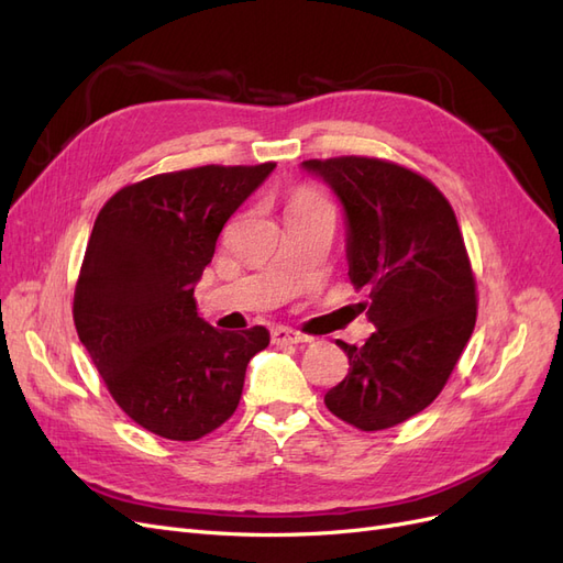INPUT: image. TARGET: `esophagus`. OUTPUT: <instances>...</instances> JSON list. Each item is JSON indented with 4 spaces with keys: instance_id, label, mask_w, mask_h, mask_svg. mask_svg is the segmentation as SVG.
I'll return each mask as SVG.
<instances>
[{
    "instance_id": "obj_1",
    "label": "esophagus",
    "mask_w": 563,
    "mask_h": 563,
    "mask_svg": "<svg viewBox=\"0 0 563 563\" xmlns=\"http://www.w3.org/2000/svg\"><path fill=\"white\" fill-rule=\"evenodd\" d=\"M272 343H277V345H300V343H310V338L294 331V329L277 327V329H272Z\"/></svg>"
}]
</instances>
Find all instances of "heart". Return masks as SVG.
Masks as SVG:
<instances>
[{
	"instance_id": "1",
	"label": "heart",
	"mask_w": 563,
	"mask_h": 563,
	"mask_svg": "<svg viewBox=\"0 0 563 563\" xmlns=\"http://www.w3.org/2000/svg\"><path fill=\"white\" fill-rule=\"evenodd\" d=\"M312 201H319V199H314L312 195H300L298 201H296V207H300V203H312Z\"/></svg>"
}]
</instances>
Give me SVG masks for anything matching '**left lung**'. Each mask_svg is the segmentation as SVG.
<instances>
[{
  "mask_svg": "<svg viewBox=\"0 0 563 563\" xmlns=\"http://www.w3.org/2000/svg\"><path fill=\"white\" fill-rule=\"evenodd\" d=\"M300 166L345 211L347 275L368 288L364 310L376 327L362 347L338 340L350 373L323 404L364 432L395 428L437 399L474 331L463 234L446 197L399 164L338 157Z\"/></svg>",
  "mask_w": 563,
  "mask_h": 563,
  "instance_id": "1",
  "label": "left lung"
}]
</instances>
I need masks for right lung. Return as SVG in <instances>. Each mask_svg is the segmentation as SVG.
I'll return each mask as SVG.
<instances>
[{
  "label": "right lung",
  "mask_w": 563,
  "mask_h": 563,
  "mask_svg": "<svg viewBox=\"0 0 563 563\" xmlns=\"http://www.w3.org/2000/svg\"><path fill=\"white\" fill-rule=\"evenodd\" d=\"M277 164L199 166L119 190L100 209L75 288L81 345L122 411L164 439L220 428L242 397L265 327L218 331L195 286L230 216Z\"/></svg>",
  "instance_id": "right-lung-1"
}]
</instances>
